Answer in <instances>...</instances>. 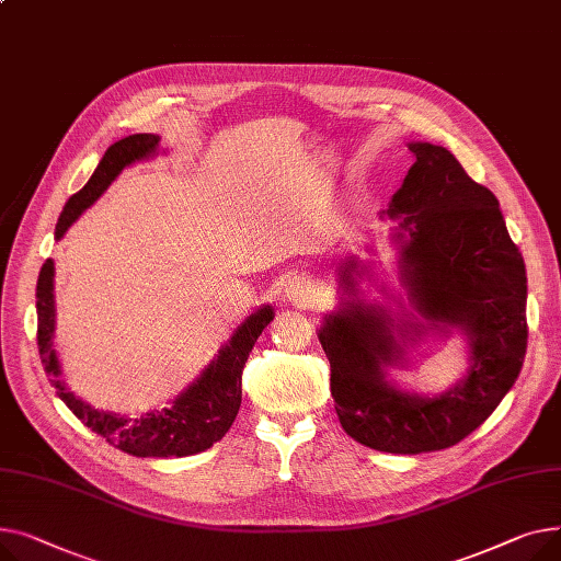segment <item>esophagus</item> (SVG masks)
Segmentation results:
<instances>
[{"mask_svg":"<svg viewBox=\"0 0 561 561\" xmlns=\"http://www.w3.org/2000/svg\"><path fill=\"white\" fill-rule=\"evenodd\" d=\"M317 294H319L317 285L306 276H294L283 287L285 299L291 304H299V306H310L317 299Z\"/></svg>","mask_w":561,"mask_h":561,"instance_id":"34e87169","label":"esophagus"}]
</instances>
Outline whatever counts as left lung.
<instances>
[{
    "instance_id": "left-lung-1",
    "label": "left lung",
    "mask_w": 561,
    "mask_h": 561,
    "mask_svg": "<svg viewBox=\"0 0 561 561\" xmlns=\"http://www.w3.org/2000/svg\"><path fill=\"white\" fill-rule=\"evenodd\" d=\"M408 147L416 160L382 217L399 219L393 242L410 306L433 331L455 328L467 335L469 369L433 399L387 380V367L401 365L405 342L427 325L412 321V312L391 317L357 299V278L369 272L355 257L340 265L342 304L323 317L319 342L346 435L374 450L419 455L469 437L516 382L528 346V278L493 192L446 147Z\"/></svg>"
}]
</instances>
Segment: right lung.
<instances>
[{"label":"right lung","instance_id":"obj_1","mask_svg":"<svg viewBox=\"0 0 561 561\" xmlns=\"http://www.w3.org/2000/svg\"><path fill=\"white\" fill-rule=\"evenodd\" d=\"M160 138L153 134L128 136L111 145L99 160L90 181L72 194L65 204L58 224L56 240H60L79 217L85 213L108 185L119 176V172L138 160L156 156ZM36 310H38V351L45 371L56 387L58 399L68 405L92 433L102 435L115 448L136 457H185L196 455L219 442L228 427L233 425L240 403H242V369L255 340L274 319L272 306H262L249 314L215 355L210 365L202 371L187 389L174 399L172 408L160 412H147L140 419L130 421L128 416L94 410L65 387L60 380V365L54 351V262L47 260L36 285Z\"/></svg>","mask_w":561,"mask_h":561}]
</instances>
